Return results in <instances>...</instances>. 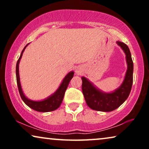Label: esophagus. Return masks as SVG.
<instances>
[{
    "instance_id": "esophagus-1",
    "label": "esophagus",
    "mask_w": 149,
    "mask_h": 149,
    "mask_svg": "<svg viewBox=\"0 0 149 149\" xmlns=\"http://www.w3.org/2000/svg\"><path fill=\"white\" fill-rule=\"evenodd\" d=\"M75 73H76L77 74H80L81 73V68H77L76 70H75Z\"/></svg>"
}]
</instances>
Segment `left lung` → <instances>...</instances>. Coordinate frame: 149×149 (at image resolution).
Listing matches in <instances>:
<instances>
[{"instance_id": "1", "label": "left lung", "mask_w": 149, "mask_h": 149, "mask_svg": "<svg viewBox=\"0 0 149 149\" xmlns=\"http://www.w3.org/2000/svg\"><path fill=\"white\" fill-rule=\"evenodd\" d=\"M117 44L125 54L127 69L121 85L112 92H104L97 89L85 77L82 79V91L85 102L90 109L95 111L111 112L119 108L129 96L133 83L134 64L130 49L123 42L117 41Z\"/></svg>"}]
</instances>
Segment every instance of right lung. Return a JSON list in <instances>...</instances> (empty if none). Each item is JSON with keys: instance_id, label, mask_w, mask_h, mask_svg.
I'll use <instances>...</instances> for the list:
<instances>
[{"instance_id": "1", "label": "right lung", "mask_w": 149, "mask_h": 149, "mask_svg": "<svg viewBox=\"0 0 149 149\" xmlns=\"http://www.w3.org/2000/svg\"><path fill=\"white\" fill-rule=\"evenodd\" d=\"M28 45H29V43L26 45L25 47L24 48V49L22 50L19 60H17V64H16V79H17V87L18 89H19L20 96H21L24 102L25 103L26 105L28 106L30 108H31L32 109L34 110V111H36L38 112H42V113L55 111V110L58 109V108L60 107V106L62 102L65 91H66L67 87L68 86V84L69 83H70V80L72 79L73 76H74V72H73V71H70V72H68V74L65 76L64 79H63L62 82L61 83V84L60 86H59L58 89H57L53 94L49 95V96L47 97V98L39 101L32 100L28 99V97L24 95L23 91H22L19 74V64L20 60H21L22 54H23L24 50H25L26 47H27Z\"/></svg>"}]
</instances>
